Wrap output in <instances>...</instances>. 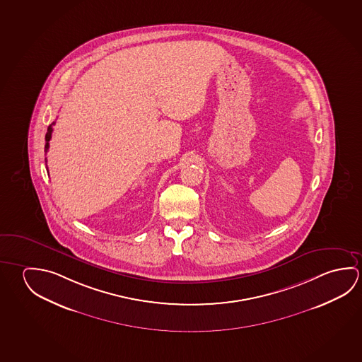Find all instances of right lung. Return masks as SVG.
<instances>
[{
    "mask_svg": "<svg viewBox=\"0 0 362 362\" xmlns=\"http://www.w3.org/2000/svg\"><path fill=\"white\" fill-rule=\"evenodd\" d=\"M54 124H55V122H53V124L49 126L48 131H47V135H45V141H47V144H45V151H48L49 141H50V139H52V132H53Z\"/></svg>",
    "mask_w": 362,
    "mask_h": 362,
    "instance_id": "1",
    "label": "right lung"
}]
</instances>
